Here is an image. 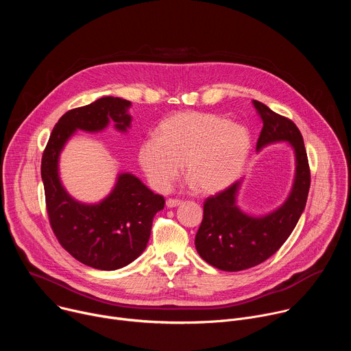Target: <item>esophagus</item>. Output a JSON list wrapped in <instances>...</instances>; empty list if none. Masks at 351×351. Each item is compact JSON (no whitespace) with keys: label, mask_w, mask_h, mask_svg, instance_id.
<instances>
[{"label":"esophagus","mask_w":351,"mask_h":351,"mask_svg":"<svg viewBox=\"0 0 351 351\" xmlns=\"http://www.w3.org/2000/svg\"><path fill=\"white\" fill-rule=\"evenodd\" d=\"M183 202L182 199H179V198H168L167 199V207L168 208H173V207H178V206H180Z\"/></svg>","instance_id":"34e87169"}]
</instances>
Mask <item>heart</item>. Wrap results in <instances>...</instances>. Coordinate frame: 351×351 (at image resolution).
<instances>
[{"label": "heart", "mask_w": 351, "mask_h": 351, "mask_svg": "<svg viewBox=\"0 0 351 351\" xmlns=\"http://www.w3.org/2000/svg\"><path fill=\"white\" fill-rule=\"evenodd\" d=\"M252 137L245 128L208 112H179L165 119L157 137L143 140L138 161L156 190L167 191L184 172L204 194L225 190L247 162Z\"/></svg>", "instance_id": "b5f03b06"}]
</instances>
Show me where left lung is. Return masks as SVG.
<instances>
[{
  "label": "left lung",
  "instance_id": "8db88e82",
  "mask_svg": "<svg viewBox=\"0 0 351 351\" xmlns=\"http://www.w3.org/2000/svg\"><path fill=\"white\" fill-rule=\"evenodd\" d=\"M253 104L263 121L257 152L268 144L287 141L294 152L295 173L286 202L263 217L248 215L237 207L240 182L206 199L194 244L204 261L228 272L253 268L278 252L306 208L311 183L304 140L298 128L265 104L256 99Z\"/></svg>",
  "mask_w": 351,
  "mask_h": 351
}]
</instances>
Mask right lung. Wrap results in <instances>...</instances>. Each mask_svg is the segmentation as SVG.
<instances>
[{
    "instance_id": "right-lung-1",
    "label": "right lung",
    "mask_w": 351,
    "mask_h": 351,
    "mask_svg": "<svg viewBox=\"0 0 351 351\" xmlns=\"http://www.w3.org/2000/svg\"><path fill=\"white\" fill-rule=\"evenodd\" d=\"M132 103L119 97H103L64 114L54 126L41 158L45 204L58 241L84 265L115 271L134 261L147 247L154 215L165 199L154 194L132 173H119L112 191L97 204L76 202L64 189L58 161L62 148L76 130L99 132L110 122L126 132Z\"/></svg>"
}]
</instances>
